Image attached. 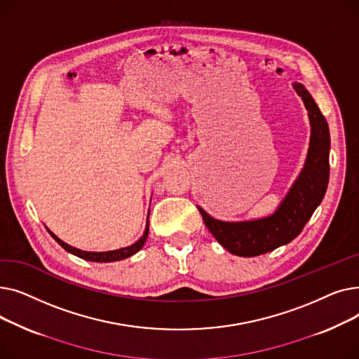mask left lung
Segmentation results:
<instances>
[{"mask_svg":"<svg viewBox=\"0 0 359 359\" xmlns=\"http://www.w3.org/2000/svg\"><path fill=\"white\" fill-rule=\"evenodd\" d=\"M294 88L309 110L311 138L303 172L276 212L256 221L224 222L212 218L198 206L206 227L221 246L233 255L253 257L290 243L304 229L326 194L330 168L329 126L304 86L295 83Z\"/></svg>","mask_w":359,"mask_h":359,"instance_id":"obj_1","label":"left lung"}]
</instances>
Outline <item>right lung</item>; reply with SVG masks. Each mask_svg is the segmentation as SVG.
Returning a JSON list of instances; mask_svg holds the SVG:
<instances>
[{
	"instance_id": "add662e5",
	"label": "right lung",
	"mask_w": 359,
	"mask_h": 359,
	"mask_svg": "<svg viewBox=\"0 0 359 359\" xmlns=\"http://www.w3.org/2000/svg\"><path fill=\"white\" fill-rule=\"evenodd\" d=\"M148 230H149V225H148V218H147L145 231H144L142 237L137 243H134L129 248H123V249H119V250H111V252H84V250H80V249H75V248L69 246V244H67L62 240H60L53 233L49 231V234L55 238V241L58 243L61 248H64L67 252H69V253H72L75 256H79L81 259H86V260H90V262H115V260L126 259V257H129L132 255H135L138 250H141L145 240H147V237H148Z\"/></svg>"
}]
</instances>
